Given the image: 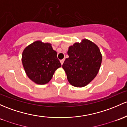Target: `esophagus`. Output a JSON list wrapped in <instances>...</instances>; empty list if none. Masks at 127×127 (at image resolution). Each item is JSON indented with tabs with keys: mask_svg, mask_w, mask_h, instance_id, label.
<instances>
[{
	"mask_svg": "<svg viewBox=\"0 0 127 127\" xmlns=\"http://www.w3.org/2000/svg\"><path fill=\"white\" fill-rule=\"evenodd\" d=\"M64 61V59H63V60H60V63H61V65H63V64Z\"/></svg>",
	"mask_w": 127,
	"mask_h": 127,
	"instance_id": "1",
	"label": "esophagus"
}]
</instances>
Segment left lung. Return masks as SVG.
<instances>
[{
	"mask_svg": "<svg viewBox=\"0 0 127 127\" xmlns=\"http://www.w3.org/2000/svg\"><path fill=\"white\" fill-rule=\"evenodd\" d=\"M69 58L62 67L68 81L76 87H83L96 77L102 63V57L98 46L88 39L75 43L69 47Z\"/></svg>",
	"mask_w": 127,
	"mask_h": 127,
	"instance_id": "8db88e82",
	"label": "left lung"
}]
</instances>
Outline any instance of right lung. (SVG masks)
<instances>
[{
	"label": "right lung",
	"instance_id": "right-lung-1",
	"mask_svg": "<svg viewBox=\"0 0 127 127\" xmlns=\"http://www.w3.org/2000/svg\"><path fill=\"white\" fill-rule=\"evenodd\" d=\"M22 62L28 77L40 85L48 83L55 70L61 66L52 44L41 40L34 41L24 49Z\"/></svg>",
	"mask_w": 127,
	"mask_h": 127
}]
</instances>
